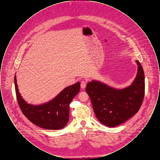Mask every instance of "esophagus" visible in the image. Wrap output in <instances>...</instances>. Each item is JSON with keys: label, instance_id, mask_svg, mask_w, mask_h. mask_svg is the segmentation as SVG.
<instances>
[{"label": "esophagus", "instance_id": "34e87169", "mask_svg": "<svg viewBox=\"0 0 160 160\" xmlns=\"http://www.w3.org/2000/svg\"><path fill=\"white\" fill-rule=\"evenodd\" d=\"M86 82L82 81L81 82V88H82V89H84L86 88Z\"/></svg>", "mask_w": 160, "mask_h": 160}]
</instances>
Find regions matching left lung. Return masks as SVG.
<instances>
[{"label":"left lung","mask_w":160,"mask_h":160,"mask_svg":"<svg viewBox=\"0 0 160 160\" xmlns=\"http://www.w3.org/2000/svg\"><path fill=\"white\" fill-rule=\"evenodd\" d=\"M132 83L123 89H116L104 83L92 80L87 84L93 111L99 122L108 127H115L136 114L145 94V74L140 62Z\"/></svg>","instance_id":"1"}]
</instances>
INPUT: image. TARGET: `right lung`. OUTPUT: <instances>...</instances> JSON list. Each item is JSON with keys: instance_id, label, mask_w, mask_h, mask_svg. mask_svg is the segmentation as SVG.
Returning a JSON list of instances; mask_svg holds the SVG:
<instances>
[{"instance_id": "add662e5", "label": "right lung", "mask_w": 160, "mask_h": 160, "mask_svg": "<svg viewBox=\"0 0 160 160\" xmlns=\"http://www.w3.org/2000/svg\"><path fill=\"white\" fill-rule=\"evenodd\" d=\"M15 92L18 105L24 115L33 124L50 130L63 128L69 121V104L80 91V83L65 88L53 99L39 105L28 103L20 93L14 77Z\"/></svg>"}]
</instances>
